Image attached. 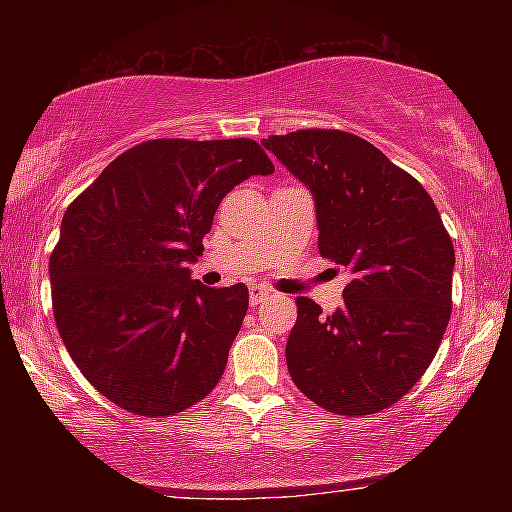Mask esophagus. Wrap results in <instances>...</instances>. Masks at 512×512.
<instances>
[{"label": "esophagus", "instance_id": "esophagus-1", "mask_svg": "<svg viewBox=\"0 0 512 512\" xmlns=\"http://www.w3.org/2000/svg\"><path fill=\"white\" fill-rule=\"evenodd\" d=\"M272 296V293L268 291V289H263V286H251V291H249V303L251 305H261L263 300H268Z\"/></svg>", "mask_w": 512, "mask_h": 512}]
</instances>
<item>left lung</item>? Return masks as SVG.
I'll return each instance as SVG.
<instances>
[{
	"label": "left lung",
	"mask_w": 512,
	"mask_h": 512,
	"mask_svg": "<svg viewBox=\"0 0 512 512\" xmlns=\"http://www.w3.org/2000/svg\"><path fill=\"white\" fill-rule=\"evenodd\" d=\"M310 188L319 254L352 272L345 303L300 296L286 366L335 415H373L415 387L452 312L454 247L431 195L366 139L298 130L261 142Z\"/></svg>",
	"instance_id": "1"
}]
</instances>
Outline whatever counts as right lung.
<instances>
[{
  "label": "right lung",
  "instance_id": "obj_1",
  "mask_svg": "<svg viewBox=\"0 0 512 512\" xmlns=\"http://www.w3.org/2000/svg\"><path fill=\"white\" fill-rule=\"evenodd\" d=\"M275 165L254 139H149L67 207L53 314L83 377L142 417L184 412L221 380L249 307L244 284L191 279L221 200Z\"/></svg>",
  "mask_w": 512,
  "mask_h": 512
}]
</instances>
